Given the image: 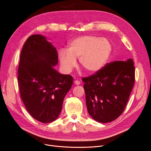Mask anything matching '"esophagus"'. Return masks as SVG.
<instances>
[{
    "label": "esophagus",
    "mask_w": 151,
    "mask_h": 151,
    "mask_svg": "<svg viewBox=\"0 0 151 151\" xmlns=\"http://www.w3.org/2000/svg\"><path fill=\"white\" fill-rule=\"evenodd\" d=\"M74 84H75L76 85H79V84H81V83H80V81L76 80V81H74Z\"/></svg>",
    "instance_id": "1"
}]
</instances>
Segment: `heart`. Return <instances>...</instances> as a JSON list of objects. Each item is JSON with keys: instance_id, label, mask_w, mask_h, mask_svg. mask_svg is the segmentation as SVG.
I'll return each instance as SVG.
<instances>
[{"instance_id": "obj_1", "label": "heart", "mask_w": 151, "mask_h": 151, "mask_svg": "<svg viewBox=\"0 0 151 151\" xmlns=\"http://www.w3.org/2000/svg\"><path fill=\"white\" fill-rule=\"evenodd\" d=\"M112 52L113 45L109 40L85 35L72 40L68 45L67 50H59L58 57L62 68L67 73L75 68L77 58H79L80 65L87 71L94 73L105 66Z\"/></svg>"}]
</instances>
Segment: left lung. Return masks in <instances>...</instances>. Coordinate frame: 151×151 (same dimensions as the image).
I'll list each match as a JSON object with an SVG mask.
<instances>
[{"instance_id":"1","label":"left lung","mask_w":151,"mask_h":151,"mask_svg":"<svg viewBox=\"0 0 151 151\" xmlns=\"http://www.w3.org/2000/svg\"><path fill=\"white\" fill-rule=\"evenodd\" d=\"M82 81L90 116L100 123L111 122L122 115L129 99L135 83L134 62L129 58L106 63Z\"/></svg>"}]
</instances>
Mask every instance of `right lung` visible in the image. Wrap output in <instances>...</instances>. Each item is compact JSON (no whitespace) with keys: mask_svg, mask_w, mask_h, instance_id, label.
Masks as SVG:
<instances>
[{"mask_svg":"<svg viewBox=\"0 0 151 151\" xmlns=\"http://www.w3.org/2000/svg\"><path fill=\"white\" fill-rule=\"evenodd\" d=\"M56 48L45 36L33 35L27 39L21 50L18 67L20 96L27 111L43 123L55 120L74 79L58 73Z\"/></svg>","mask_w":151,"mask_h":151,"instance_id":"add662e5","label":"right lung"}]
</instances>
